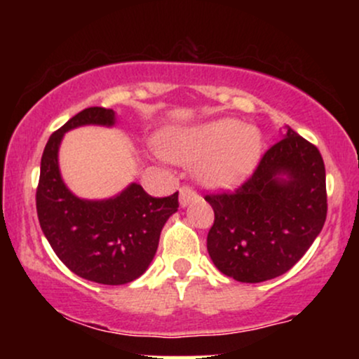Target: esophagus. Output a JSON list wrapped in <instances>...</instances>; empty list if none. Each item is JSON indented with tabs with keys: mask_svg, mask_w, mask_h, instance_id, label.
<instances>
[{
	"mask_svg": "<svg viewBox=\"0 0 359 359\" xmlns=\"http://www.w3.org/2000/svg\"><path fill=\"white\" fill-rule=\"evenodd\" d=\"M196 199H197V194L192 187H189V185H182V187H180V197H179L180 205H184L185 208V205H189Z\"/></svg>",
	"mask_w": 359,
	"mask_h": 359,
	"instance_id": "obj_1",
	"label": "esophagus"
}]
</instances>
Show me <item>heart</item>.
Here are the masks:
<instances>
[{"label": "heart", "mask_w": 359, "mask_h": 359, "mask_svg": "<svg viewBox=\"0 0 359 359\" xmlns=\"http://www.w3.org/2000/svg\"><path fill=\"white\" fill-rule=\"evenodd\" d=\"M262 147L257 128L231 118L174 131L162 140V151L168 158L185 165L197 163V179L217 189L241 184L257 167Z\"/></svg>", "instance_id": "1"}]
</instances>
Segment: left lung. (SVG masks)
Here are the masks:
<instances>
[{"label": "left lung", "mask_w": 359, "mask_h": 359, "mask_svg": "<svg viewBox=\"0 0 359 359\" xmlns=\"http://www.w3.org/2000/svg\"><path fill=\"white\" fill-rule=\"evenodd\" d=\"M204 199L214 209L208 251L217 270L238 282H265L290 270L323 229L324 160L316 145L283 126V138L265 151L250 179Z\"/></svg>", "instance_id": "1"}]
</instances>
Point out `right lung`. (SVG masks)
I'll use <instances>...</instances> for the list:
<instances>
[{
    "label": "right lung",
    "mask_w": 359,
    "mask_h": 359,
    "mask_svg": "<svg viewBox=\"0 0 359 359\" xmlns=\"http://www.w3.org/2000/svg\"><path fill=\"white\" fill-rule=\"evenodd\" d=\"M82 125H114V111L88 108L50 135L36 187L40 228L74 273L104 285H123L145 273L163 224L179 208V192L151 197L142 185L131 184L106 201L74 196L62 180L57 155L65 131Z\"/></svg>",
    "instance_id": "right-lung-1"
}]
</instances>
